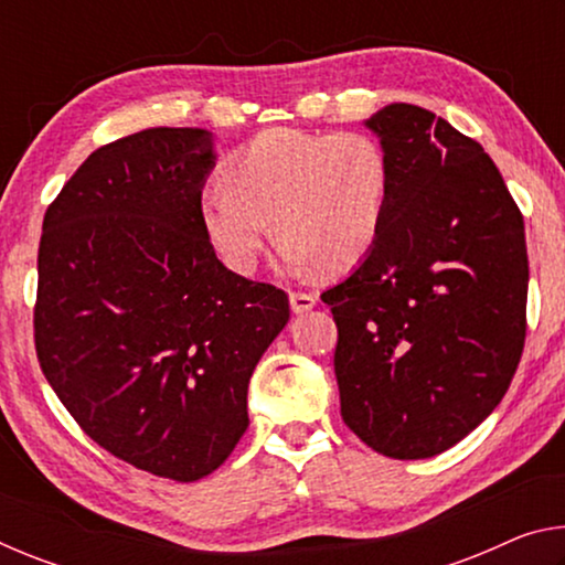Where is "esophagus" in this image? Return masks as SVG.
<instances>
[{
    "label": "esophagus",
    "mask_w": 565,
    "mask_h": 565,
    "mask_svg": "<svg viewBox=\"0 0 565 565\" xmlns=\"http://www.w3.org/2000/svg\"><path fill=\"white\" fill-rule=\"evenodd\" d=\"M289 301H291L294 313H306V311H311L313 306H317V296L309 294V291H291Z\"/></svg>",
    "instance_id": "1"
}]
</instances>
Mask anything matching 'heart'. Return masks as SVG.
<instances>
[{
	"instance_id": "b5f03b06",
	"label": "heart",
	"mask_w": 565,
	"mask_h": 565,
	"mask_svg": "<svg viewBox=\"0 0 565 565\" xmlns=\"http://www.w3.org/2000/svg\"><path fill=\"white\" fill-rule=\"evenodd\" d=\"M224 181L204 186L199 216L228 269L254 274L274 228L289 269L339 274L376 244L391 167L384 147L363 131L279 127L238 149Z\"/></svg>"
}]
</instances>
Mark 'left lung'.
<instances>
[{"instance_id": "8db88e82", "label": "left lung", "mask_w": 565, "mask_h": 565, "mask_svg": "<svg viewBox=\"0 0 565 565\" xmlns=\"http://www.w3.org/2000/svg\"><path fill=\"white\" fill-rule=\"evenodd\" d=\"M391 167L384 226L321 294L339 329L341 416L388 458L461 441L511 386L525 341L523 216L483 147L414 104L366 121Z\"/></svg>"}]
</instances>
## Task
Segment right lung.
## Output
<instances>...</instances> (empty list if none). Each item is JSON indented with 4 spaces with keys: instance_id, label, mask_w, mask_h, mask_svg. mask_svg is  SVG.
<instances>
[{
    "instance_id": "add662e5",
    "label": "right lung",
    "mask_w": 565,
    "mask_h": 565,
    "mask_svg": "<svg viewBox=\"0 0 565 565\" xmlns=\"http://www.w3.org/2000/svg\"><path fill=\"white\" fill-rule=\"evenodd\" d=\"M206 129L154 127L99 147L44 214L34 347L92 441L189 483L248 426L256 363L289 296L216 259L199 216Z\"/></svg>"
}]
</instances>
